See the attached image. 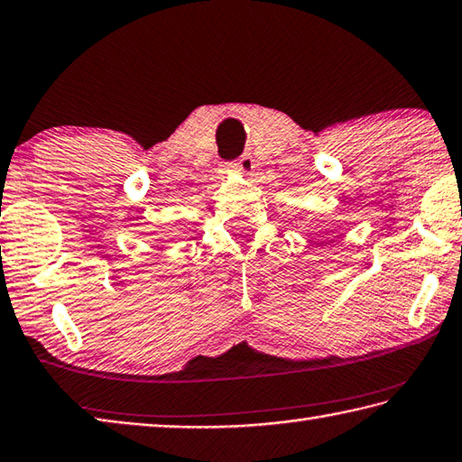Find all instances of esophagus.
<instances>
[{
	"mask_svg": "<svg viewBox=\"0 0 462 462\" xmlns=\"http://www.w3.org/2000/svg\"><path fill=\"white\" fill-rule=\"evenodd\" d=\"M228 167H230L232 171H236V173L250 175V173H253V170H254V159H253V155H250V153H245L242 157H238L236 162H232Z\"/></svg>",
	"mask_w": 462,
	"mask_h": 462,
	"instance_id": "esophagus-1",
	"label": "esophagus"
}]
</instances>
